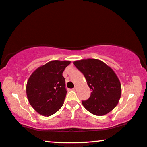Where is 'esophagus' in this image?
I'll return each mask as SVG.
<instances>
[{
    "label": "esophagus",
    "instance_id": "34e87169",
    "mask_svg": "<svg viewBox=\"0 0 147 147\" xmlns=\"http://www.w3.org/2000/svg\"><path fill=\"white\" fill-rule=\"evenodd\" d=\"M77 89H78V88L76 86H75V88H74V89H73V90H74V91H76V90H77Z\"/></svg>",
    "mask_w": 147,
    "mask_h": 147
}]
</instances>
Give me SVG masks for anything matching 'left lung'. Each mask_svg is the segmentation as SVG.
Wrapping results in <instances>:
<instances>
[{"mask_svg": "<svg viewBox=\"0 0 147 147\" xmlns=\"http://www.w3.org/2000/svg\"><path fill=\"white\" fill-rule=\"evenodd\" d=\"M74 64L84 74L91 89L89 98L82 101L84 107L98 116L104 115L113 109L121 95V83L113 70L97 59L75 61Z\"/></svg>", "mask_w": 147, "mask_h": 147, "instance_id": "1", "label": "left lung"}]
</instances>
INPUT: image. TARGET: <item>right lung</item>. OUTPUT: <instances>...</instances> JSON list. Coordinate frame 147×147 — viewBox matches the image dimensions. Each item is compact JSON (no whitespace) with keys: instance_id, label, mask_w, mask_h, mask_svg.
<instances>
[{"instance_id":"right-lung-1","label":"right lung","mask_w":147,"mask_h":147,"mask_svg":"<svg viewBox=\"0 0 147 147\" xmlns=\"http://www.w3.org/2000/svg\"><path fill=\"white\" fill-rule=\"evenodd\" d=\"M69 63V61H51L30 76L26 85L27 97L39 114L50 116L63 105L67 90L62 73Z\"/></svg>"}]
</instances>
